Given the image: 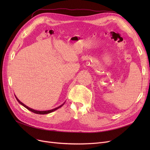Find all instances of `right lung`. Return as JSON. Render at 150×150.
Listing matches in <instances>:
<instances>
[{
  "label": "right lung",
  "mask_w": 150,
  "mask_h": 150,
  "mask_svg": "<svg viewBox=\"0 0 150 150\" xmlns=\"http://www.w3.org/2000/svg\"><path fill=\"white\" fill-rule=\"evenodd\" d=\"M16 99L17 100V101L19 102V103L21 104V105L24 106L25 108L28 109V110H29V111H32V112H33L35 113V114H39V115H46V114H48V113L52 112H53V111H54L57 110V109L60 108L61 106H62L63 105H64V103H63L62 104H61V106H59V107H57V108H54V109H52V110H48V111H37V110H33V109H32V108H29L28 106H27L26 105H25V104H24V103H22V102H21V101L19 100V99H17V97H16Z\"/></svg>",
  "instance_id": "right-lung-1"
}]
</instances>
